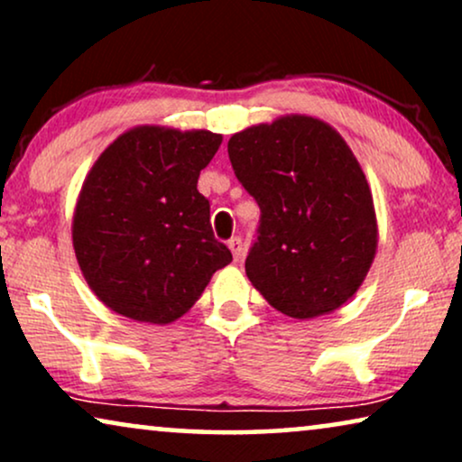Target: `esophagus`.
I'll return each mask as SVG.
<instances>
[{
  "label": "esophagus",
  "instance_id": "obj_1",
  "mask_svg": "<svg viewBox=\"0 0 462 462\" xmlns=\"http://www.w3.org/2000/svg\"><path fill=\"white\" fill-rule=\"evenodd\" d=\"M229 250H231L233 258H236V261H239V258L244 256V245H242V239H239V237H233V239H229Z\"/></svg>",
  "mask_w": 462,
  "mask_h": 462
}]
</instances>
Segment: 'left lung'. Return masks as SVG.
Here are the masks:
<instances>
[{
  "label": "left lung",
  "mask_w": 462,
  "mask_h": 462,
  "mask_svg": "<svg viewBox=\"0 0 462 462\" xmlns=\"http://www.w3.org/2000/svg\"><path fill=\"white\" fill-rule=\"evenodd\" d=\"M237 180L261 206L245 275L294 319L343 307L374 263L378 223L362 166L318 117L290 113L229 138Z\"/></svg>",
  "instance_id": "8db88e82"
}]
</instances>
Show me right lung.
Here are the masks:
<instances>
[{"label":"right lung","instance_id":"right-lung-1","mask_svg":"<svg viewBox=\"0 0 462 462\" xmlns=\"http://www.w3.org/2000/svg\"><path fill=\"white\" fill-rule=\"evenodd\" d=\"M223 134L136 125L88 172L73 210V250L88 286L111 311L172 324L231 263L214 239L199 172Z\"/></svg>","mask_w":462,"mask_h":462}]
</instances>
